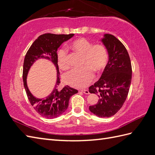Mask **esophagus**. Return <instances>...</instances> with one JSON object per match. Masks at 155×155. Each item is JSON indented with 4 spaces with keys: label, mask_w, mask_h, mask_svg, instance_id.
<instances>
[{
    "label": "esophagus",
    "mask_w": 155,
    "mask_h": 155,
    "mask_svg": "<svg viewBox=\"0 0 155 155\" xmlns=\"http://www.w3.org/2000/svg\"><path fill=\"white\" fill-rule=\"evenodd\" d=\"M81 92H83L84 94H90L88 90H86V89H82V90H81Z\"/></svg>",
    "instance_id": "obj_1"
}]
</instances>
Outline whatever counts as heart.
Returning <instances> with one entry per match:
<instances>
[{
	"label": "heart",
	"instance_id": "b5f03b06",
	"mask_svg": "<svg viewBox=\"0 0 155 155\" xmlns=\"http://www.w3.org/2000/svg\"><path fill=\"white\" fill-rule=\"evenodd\" d=\"M73 51L82 55L83 67L73 69L64 75L63 80L68 85L74 88H84L88 86L97 73L105 69L108 61V53L106 46L102 44H93L84 38H78L70 44ZM69 57L65 49L57 53V61L60 69L66 70L69 67Z\"/></svg>",
	"mask_w": 155,
	"mask_h": 155
}]
</instances>
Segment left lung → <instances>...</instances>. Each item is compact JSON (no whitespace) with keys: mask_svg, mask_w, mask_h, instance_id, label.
I'll use <instances>...</instances> for the list:
<instances>
[{"mask_svg":"<svg viewBox=\"0 0 155 155\" xmlns=\"http://www.w3.org/2000/svg\"><path fill=\"white\" fill-rule=\"evenodd\" d=\"M102 41L108 52L109 60L99 80L89 87L98 96L96 104L89 106L92 113L109 117L123 106L130 88L132 68L130 57L124 44L113 35L105 34Z\"/></svg>","mask_w":155,"mask_h":155,"instance_id":"obj_1","label":"left lung"}]
</instances>
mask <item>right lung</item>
<instances>
[{"label": "right lung", "mask_w": 155, "mask_h": 155, "mask_svg": "<svg viewBox=\"0 0 155 155\" xmlns=\"http://www.w3.org/2000/svg\"><path fill=\"white\" fill-rule=\"evenodd\" d=\"M73 35L74 34H45L39 35L31 44L25 56L22 77L28 98L34 110L40 116L45 118H55L63 114L69 106L71 97L78 92L77 90L71 88L68 85L64 86L62 89L58 88L61 82L57 61V49L64 41L71 39ZM41 58H47L52 61L56 67L58 76L56 86L50 95L45 99H39L34 97L28 91L26 78L31 66L35 60Z\"/></svg>", "instance_id": "right-lung-1"}]
</instances>
